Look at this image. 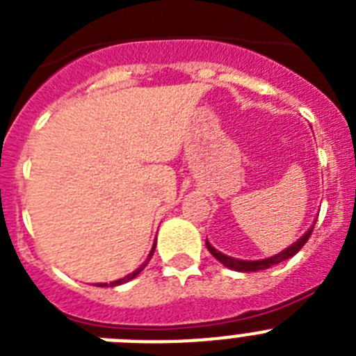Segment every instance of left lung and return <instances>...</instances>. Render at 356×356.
Here are the masks:
<instances>
[{
    "instance_id": "1",
    "label": "left lung",
    "mask_w": 356,
    "mask_h": 356,
    "mask_svg": "<svg viewBox=\"0 0 356 356\" xmlns=\"http://www.w3.org/2000/svg\"><path fill=\"white\" fill-rule=\"evenodd\" d=\"M312 232H314L312 228L308 229V232L303 235V237L298 238V242H294L292 246H289L287 250L282 251V253L275 254V257H269V259H264V260H253V262H251V260H237V259H232V257H228V254H222L221 251H217L216 248H213L209 241H207V250H209L210 253H212L213 257H216V259L222 264V266L229 267V269H234V271H241V273L264 271V269H269V267L276 266V264L284 262V260H287V259H291V257H294V254L298 253V251H300L301 248L305 246V244H307V241H308V238H310Z\"/></svg>"
}]
</instances>
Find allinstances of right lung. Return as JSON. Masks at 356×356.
<instances>
[{"label":"right lung","mask_w":356,"mask_h":356,"mask_svg":"<svg viewBox=\"0 0 356 356\" xmlns=\"http://www.w3.org/2000/svg\"><path fill=\"white\" fill-rule=\"evenodd\" d=\"M153 251H155V244H153V250H151V253H149V257H147V260H146V262L143 264V266L139 267V269H137V271L130 273V275H128V276H124V278H121V280H118V282H112V284H110V285H112V287H115V285H121V284H124V282H130L131 278H135V276L139 275V273L143 271L144 267L147 266V262H149V260H151V257H153ZM105 285H106V284H102V285H97V287H105Z\"/></svg>","instance_id":"1"}]
</instances>
